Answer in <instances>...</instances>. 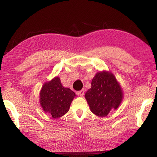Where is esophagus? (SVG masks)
<instances>
[{"mask_svg":"<svg viewBox=\"0 0 157 157\" xmlns=\"http://www.w3.org/2000/svg\"><path fill=\"white\" fill-rule=\"evenodd\" d=\"M84 92H85L84 90L82 89V90H79V91H78V92H77V94H78L79 95V96H84Z\"/></svg>","mask_w":157,"mask_h":157,"instance_id":"1","label":"esophagus"}]
</instances>
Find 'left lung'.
<instances>
[{"instance_id":"1","label":"left lung","mask_w":157,"mask_h":157,"mask_svg":"<svg viewBox=\"0 0 157 157\" xmlns=\"http://www.w3.org/2000/svg\"><path fill=\"white\" fill-rule=\"evenodd\" d=\"M91 84L85 98L94 114L104 117L111 109L119 107L122 101L123 91L113 73L105 71L97 73Z\"/></svg>"}]
</instances>
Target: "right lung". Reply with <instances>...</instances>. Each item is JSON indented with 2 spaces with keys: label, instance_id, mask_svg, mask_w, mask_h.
I'll use <instances>...</instances> for the list:
<instances>
[{
  "label": "right lung",
  "instance_id": "add662e5",
  "mask_svg": "<svg viewBox=\"0 0 157 157\" xmlns=\"http://www.w3.org/2000/svg\"><path fill=\"white\" fill-rule=\"evenodd\" d=\"M75 96L74 92L63 87L60 78L55 77L43 85L40 93V102L44 111L52 118L58 119L69 111Z\"/></svg>",
  "mask_w": 157,
  "mask_h": 157
}]
</instances>
